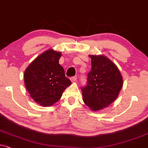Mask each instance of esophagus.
<instances>
[{
	"instance_id": "34e87169",
	"label": "esophagus",
	"mask_w": 148,
	"mask_h": 148,
	"mask_svg": "<svg viewBox=\"0 0 148 148\" xmlns=\"http://www.w3.org/2000/svg\"><path fill=\"white\" fill-rule=\"evenodd\" d=\"M71 80L72 82H76V80H77V77L76 76H74V77H72L71 78Z\"/></svg>"
}]
</instances>
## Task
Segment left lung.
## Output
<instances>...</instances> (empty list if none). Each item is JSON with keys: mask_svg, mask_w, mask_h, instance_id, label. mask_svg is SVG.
<instances>
[{"mask_svg": "<svg viewBox=\"0 0 148 148\" xmlns=\"http://www.w3.org/2000/svg\"><path fill=\"white\" fill-rule=\"evenodd\" d=\"M91 70L87 84L82 88L83 101L91 110L106 108L115 100L123 86V78L117 66L102 55H90Z\"/></svg>", "mask_w": 148, "mask_h": 148, "instance_id": "1", "label": "left lung"}]
</instances>
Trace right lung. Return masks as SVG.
<instances>
[{
  "label": "right lung",
  "instance_id": "add662e5",
  "mask_svg": "<svg viewBox=\"0 0 148 148\" xmlns=\"http://www.w3.org/2000/svg\"><path fill=\"white\" fill-rule=\"evenodd\" d=\"M61 52L49 49L40 55L26 69L25 85L31 97L42 106L56 103L71 84L59 64Z\"/></svg>",
  "mask_w": 148,
  "mask_h": 148
}]
</instances>
